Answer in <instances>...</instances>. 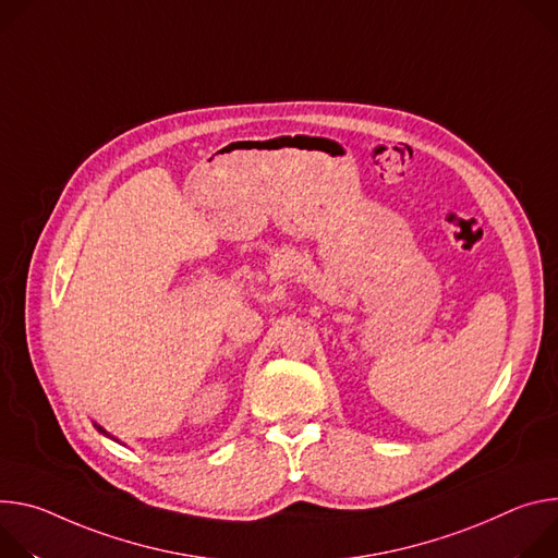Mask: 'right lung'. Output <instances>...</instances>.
Listing matches in <instances>:
<instances>
[{
    "label": "right lung",
    "instance_id": "right-lung-1",
    "mask_svg": "<svg viewBox=\"0 0 558 558\" xmlns=\"http://www.w3.org/2000/svg\"><path fill=\"white\" fill-rule=\"evenodd\" d=\"M95 427H97V429H99V432H101V435H108V432H106V429H104V427H101V425H97V423H95Z\"/></svg>",
    "mask_w": 558,
    "mask_h": 558
}]
</instances>
